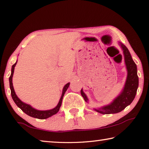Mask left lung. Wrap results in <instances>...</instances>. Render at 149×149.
<instances>
[{
  "instance_id": "1",
  "label": "left lung",
  "mask_w": 149,
  "mask_h": 149,
  "mask_svg": "<svg viewBox=\"0 0 149 149\" xmlns=\"http://www.w3.org/2000/svg\"><path fill=\"white\" fill-rule=\"evenodd\" d=\"M123 54H124L125 62L127 70V77L126 79L125 87L121 94L116 99H114L110 104L105 106L104 107L95 109L97 112L103 114H116L122 111L124 108L132 102L137 93V90L139 86V77L137 75V65L131 56L130 52L127 48L124 45L120 42ZM81 94L84 97L85 101L87 102V96L81 90Z\"/></svg>"
}]
</instances>
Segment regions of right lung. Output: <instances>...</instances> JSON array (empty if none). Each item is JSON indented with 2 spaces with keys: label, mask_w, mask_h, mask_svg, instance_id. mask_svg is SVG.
Segmentation results:
<instances>
[{
  "label": "right lung",
  "mask_w": 149,
  "mask_h": 149,
  "mask_svg": "<svg viewBox=\"0 0 149 149\" xmlns=\"http://www.w3.org/2000/svg\"><path fill=\"white\" fill-rule=\"evenodd\" d=\"M16 63H17V62L15 63L13 65H12L11 75L9 77L10 87V90H11V95H12V99H13L14 102L16 103V104L20 108V109L23 111L24 112L26 113V114H27L28 116H29L33 117V118H38V119H41V120L47 119V118L52 116H53L54 114H56V113L58 112L60 110V107H61L63 97H64L65 92L66 91L67 89L69 87L70 83H68V84L64 87V88H63L62 94L61 96V98H60V99L58 104L56 107L54 108H53V109L49 110H45V111L37 110L36 109H34V108H32L30 105L26 104V103H24L22 101H21V100H19V98L17 97V95H16V93H15L14 87H13V85H12V77H13V74H14V67H15V65H16Z\"/></svg>",
  "instance_id": "1"
}]
</instances>
